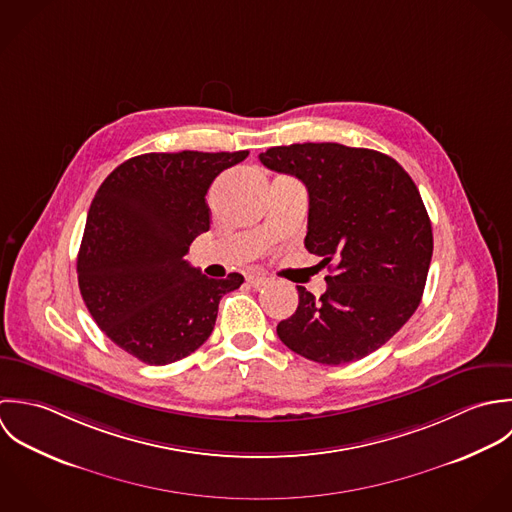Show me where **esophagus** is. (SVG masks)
I'll use <instances>...</instances> for the list:
<instances>
[{"label":"esophagus","mask_w":512,"mask_h":512,"mask_svg":"<svg viewBox=\"0 0 512 512\" xmlns=\"http://www.w3.org/2000/svg\"><path fill=\"white\" fill-rule=\"evenodd\" d=\"M247 283H249L253 289H261V287L269 285V277H265V275H249V277H247Z\"/></svg>","instance_id":"esophagus-1"}]
</instances>
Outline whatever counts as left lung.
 <instances>
[{"label": "left lung", "mask_w": 512, "mask_h": 512, "mask_svg": "<svg viewBox=\"0 0 512 512\" xmlns=\"http://www.w3.org/2000/svg\"><path fill=\"white\" fill-rule=\"evenodd\" d=\"M259 160L307 186L305 247L334 271L320 299L297 287L299 307L277 324L281 342L326 366L372 354L425 289L433 233L417 186L394 158L336 142L275 146Z\"/></svg>", "instance_id": "8db88e82"}]
</instances>
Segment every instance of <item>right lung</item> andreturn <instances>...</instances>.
<instances>
[{
    "instance_id": "obj_1",
    "label": "right lung",
    "mask_w": 512,
    "mask_h": 512,
    "mask_svg": "<svg viewBox=\"0 0 512 512\" xmlns=\"http://www.w3.org/2000/svg\"><path fill=\"white\" fill-rule=\"evenodd\" d=\"M239 152H152L114 168L97 192L77 257L79 289L104 334L130 356L166 366L209 338L239 273L209 279L186 261L209 229L211 182Z\"/></svg>"
}]
</instances>
